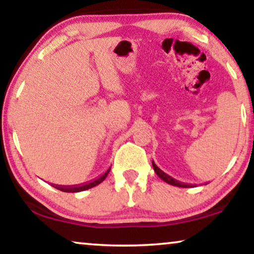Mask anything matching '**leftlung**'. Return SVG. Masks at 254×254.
Listing matches in <instances>:
<instances>
[{"label":"left lung","instance_id":"obj_1","mask_svg":"<svg viewBox=\"0 0 254 254\" xmlns=\"http://www.w3.org/2000/svg\"><path fill=\"white\" fill-rule=\"evenodd\" d=\"M152 166H153V170L155 173H157V175L159 178L161 179V180H164L165 182H167V184H170L172 186H177V187H181V188H191V187H196V185H191V184H185V182H180L178 180H175V179H173L172 177H170V175L165 173V172H162L160 168H159L157 165L154 164V161L152 160Z\"/></svg>","mask_w":254,"mask_h":254}]
</instances>
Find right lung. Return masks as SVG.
Masks as SVG:
<instances>
[{
	"instance_id": "obj_1",
	"label": "right lung",
	"mask_w": 254,
	"mask_h": 254,
	"mask_svg": "<svg viewBox=\"0 0 254 254\" xmlns=\"http://www.w3.org/2000/svg\"><path fill=\"white\" fill-rule=\"evenodd\" d=\"M110 168L111 166L108 168V170L104 172L102 175H100L99 178L94 179L92 181H88V182H84V184H81V185H75V186H60V185H52L54 188L59 189V190L62 191H65V192H79V191H83V190H87V189L89 188H93L95 187V186L100 185L101 182H102L104 179L107 178V175L109 174L110 172Z\"/></svg>"
}]
</instances>
